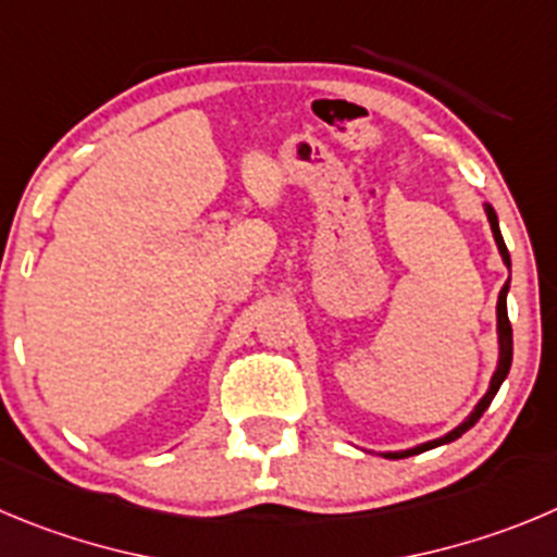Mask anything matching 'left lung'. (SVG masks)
<instances>
[{"label":"left lung","instance_id":"obj_1","mask_svg":"<svg viewBox=\"0 0 557 557\" xmlns=\"http://www.w3.org/2000/svg\"><path fill=\"white\" fill-rule=\"evenodd\" d=\"M486 216H490V225H492V233H495V242H497V249H500L503 261H506V267L511 269V258H508V249H506V242H503L500 236V225H497V214L495 208L486 206ZM506 294H508V283L503 285L500 296H497V332H500V366H497L495 376H492V384H490V393L478 401L475 412L470 414V418L465 420V423L459 425V429H454L450 434H445L443 440H434V443H425V445H418V448L412 450H404V454H387L389 459H404V456H414V454H423V450H431L436 448V445H445V443H454L456 436L465 434L470 425L478 423V418H481L483 412H486V407L492 404V398L497 396V389H500L503 379L508 376V368H511V355H513V337H511V321H508V308H506Z\"/></svg>","mask_w":557,"mask_h":557}]
</instances>
